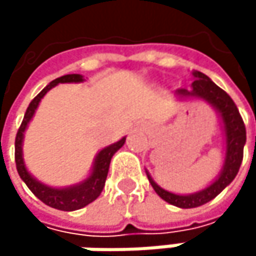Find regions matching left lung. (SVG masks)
I'll return each mask as SVG.
<instances>
[{"mask_svg": "<svg viewBox=\"0 0 256 256\" xmlns=\"http://www.w3.org/2000/svg\"><path fill=\"white\" fill-rule=\"evenodd\" d=\"M192 76L196 80L192 81L191 88L190 90L178 88L176 96L179 98L194 96V98L204 99L218 111L220 117L222 118V124H224V130H226V160H224V166H222L220 176L214 184H210L208 188H204L198 192L188 194V196H179V194H174V192L163 190L152 180L150 174L146 172L148 180L151 182L154 191L164 202H168L174 206L182 208V209L198 208V206L210 202L212 198H215L227 185H230L240 169V164L243 160V146L246 144V128H244L243 118H242L234 100L203 72L196 71V72H192Z\"/></svg>", "mask_w": 256, "mask_h": 256, "instance_id": "obj_1", "label": "left lung"}]
</instances>
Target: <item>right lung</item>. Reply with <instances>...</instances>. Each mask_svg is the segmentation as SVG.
Segmentation results:
<instances>
[{
    "label": "right lung",
    "instance_id": "1",
    "mask_svg": "<svg viewBox=\"0 0 256 256\" xmlns=\"http://www.w3.org/2000/svg\"><path fill=\"white\" fill-rule=\"evenodd\" d=\"M81 81H82V76H80V74H68V76H64V77L53 80L48 86H46L30 100V104H29V106L26 110L24 122H22L20 128L18 130L16 140H14V160H16V169H18L19 176L28 185V188L42 203H46L50 208H54V209H59V210H66V212L81 209V208L87 206L88 203L94 202L100 196V192H102V190L105 186L106 176H108V169H110L111 158L124 145L126 138H123L118 142H116V144L104 148L96 156V160H94L93 170H92L90 176L87 179H84L81 184L74 185V186H68V188H52V186H47V185L38 182L35 178H32L30 174L26 170L25 163H24V157H22V142H24V133H25L26 128H28V123L34 117L35 110L38 108V104L44 98V94L50 88H53L54 86H58L59 82H81Z\"/></svg>",
    "mask_w": 256,
    "mask_h": 256
}]
</instances>
